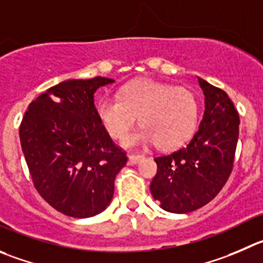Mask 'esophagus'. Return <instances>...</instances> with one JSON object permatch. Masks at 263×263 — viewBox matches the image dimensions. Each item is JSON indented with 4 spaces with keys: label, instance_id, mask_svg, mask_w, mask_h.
Masks as SVG:
<instances>
[{
    "label": "esophagus",
    "instance_id": "esophagus-1",
    "mask_svg": "<svg viewBox=\"0 0 263 263\" xmlns=\"http://www.w3.org/2000/svg\"><path fill=\"white\" fill-rule=\"evenodd\" d=\"M143 159H144L143 155H134V154L129 155L130 164H138V162L141 161V160H143Z\"/></svg>",
    "mask_w": 263,
    "mask_h": 263
}]
</instances>
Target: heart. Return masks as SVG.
<instances>
[{
	"label": "heart",
	"instance_id": "obj_1",
	"mask_svg": "<svg viewBox=\"0 0 263 263\" xmlns=\"http://www.w3.org/2000/svg\"><path fill=\"white\" fill-rule=\"evenodd\" d=\"M98 116L109 136L122 141L139 116L141 129L125 141V146H146L156 142L171 149L186 143L199 119V99L187 87L139 79L121 87L119 97H103Z\"/></svg>",
	"mask_w": 263,
	"mask_h": 263
}]
</instances>
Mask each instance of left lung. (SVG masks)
Returning <instances> with one entry per match:
<instances>
[{
  "instance_id": "left-lung-1",
  "label": "left lung",
  "mask_w": 263,
  "mask_h": 263,
  "mask_svg": "<svg viewBox=\"0 0 263 263\" xmlns=\"http://www.w3.org/2000/svg\"><path fill=\"white\" fill-rule=\"evenodd\" d=\"M205 96L204 117L191 141L155 157L149 189L162 209L189 213L214 199L234 169L240 119L227 92L199 79Z\"/></svg>"
}]
</instances>
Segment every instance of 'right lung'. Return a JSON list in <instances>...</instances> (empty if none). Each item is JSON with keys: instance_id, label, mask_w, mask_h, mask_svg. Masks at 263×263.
Segmentation results:
<instances>
[{"instance_id": "1", "label": "right lung", "mask_w": 263, "mask_h": 263, "mask_svg": "<svg viewBox=\"0 0 263 263\" xmlns=\"http://www.w3.org/2000/svg\"><path fill=\"white\" fill-rule=\"evenodd\" d=\"M111 82L94 77L49 87L29 104L19 127L34 189L50 206L73 218L107 208L127 161L94 106L97 89Z\"/></svg>"}]
</instances>
